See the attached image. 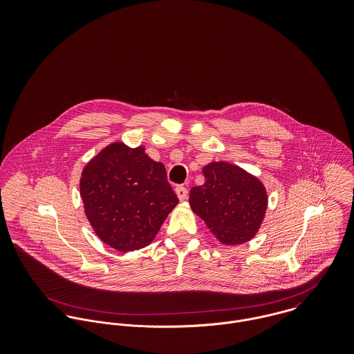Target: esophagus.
Segmentation results:
<instances>
[{
	"label": "esophagus",
	"mask_w": 354,
	"mask_h": 354,
	"mask_svg": "<svg viewBox=\"0 0 354 354\" xmlns=\"http://www.w3.org/2000/svg\"><path fill=\"white\" fill-rule=\"evenodd\" d=\"M176 195L178 196V199H180V201H185V199H187V196H188V191H187V188H185V187H183V185H177V187H176Z\"/></svg>",
	"instance_id": "obj_1"
}]
</instances>
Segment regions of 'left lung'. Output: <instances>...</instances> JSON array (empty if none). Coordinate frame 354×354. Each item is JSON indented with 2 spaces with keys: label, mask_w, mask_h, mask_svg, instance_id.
Segmentation results:
<instances>
[{
  "label": "left lung",
  "mask_w": 354,
  "mask_h": 354,
  "mask_svg": "<svg viewBox=\"0 0 354 354\" xmlns=\"http://www.w3.org/2000/svg\"><path fill=\"white\" fill-rule=\"evenodd\" d=\"M204 184L194 187L189 204L215 237L226 245L252 239L267 208L263 184L236 165L212 162L203 169Z\"/></svg>",
  "instance_id": "left-lung-1"
}]
</instances>
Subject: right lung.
Wrapping results in <instances>:
<instances>
[{
  "mask_svg": "<svg viewBox=\"0 0 354 354\" xmlns=\"http://www.w3.org/2000/svg\"><path fill=\"white\" fill-rule=\"evenodd\" d=\"M80 196L97 236L121 252L149 245L178 203L165 166L145 147L129 149L120 142L86 165Z\"/></svg>",
  "mask_w": 354,
  "mask_h": 354,
  "instance_id": "right-lung-1",
  "label": "right lung"
}]
</instances>
